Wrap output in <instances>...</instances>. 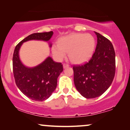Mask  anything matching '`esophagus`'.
I'll use <instances>...</instances> for the list:
<instances>
[{"instance_id": "esophagus-1", "label": "esophagus", "mask_w": 130, "mask_h": 130, "mask_svg": "<svg viewBox=\"0 0 130 130\" xmlns=\"http://www.w3.org/2000/svg\"><path fill=\"white\" fill-rule=\"evenodd\" d=\"M63 68H68V67H70V65H69V64H67V63H63Z\"/></svg>"}]
</instances>
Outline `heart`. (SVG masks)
I'll list each match as a JSON object with an SVG mask.
<instances>
[{
    "instance_id": "heart-1",
    "label": "heart",
    "mask_w": 130,
    "mask_h": 130,
    "mask_svg": "<svg viewBox=\"0 0 130 130\" xmlns=\"http://www.w3.org/2000/svg\"><path fill=\"white\" fill-rule=\"evenodd\" d=\"M95 47L94 37L90 34L75 33L59 39L53 44L52 52L56 59L60 61L66 57L67 52L72 62L81 63L87 61L93 55Z\"/></svg>"
}]
</instances>
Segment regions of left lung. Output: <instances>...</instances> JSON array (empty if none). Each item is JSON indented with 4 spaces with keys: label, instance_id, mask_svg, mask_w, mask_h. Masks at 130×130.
<instances>
[{
    "label": "left lung",
    "instance_id": "1",
    "mask_svg": "<svg viewBox=\"0 0 130 130\" xmlns=\"http://www.w3.org/2000/svg\"><path fill=\"white\" fill-rule=\"evenodd\" d=\"M96 50L89 62L73 66L76 89L87 99L101 96L111 85L115 74V52L109 40L95 32Z\"/></svg>",
    "mask_w": 130,
    "mask_h": 130
}]
</instances>
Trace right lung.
Segmentation results:
<instances>
[{
	"label": "right lung",
	"mask_w": 130,
	"mask_h": 130,
	"mask_svg": "<svg viewBox=\"0 0 130 130\" xmlns=\"http://www.w3.org/2000/svg\"><path fill=\"white\" fill-rule=\"evenodd\" d=\"M53 34V31H50L30 34L17 45L13 52L12 65L15 83L24 94L36 101H43L51 96L56 89L57 79L63 71V65L48 57L38 66L28 68L19 58V50L24 42L31 40L49 41Z\"/></svg>",
	"instance_id": "obj_1"
}]
</instances>
